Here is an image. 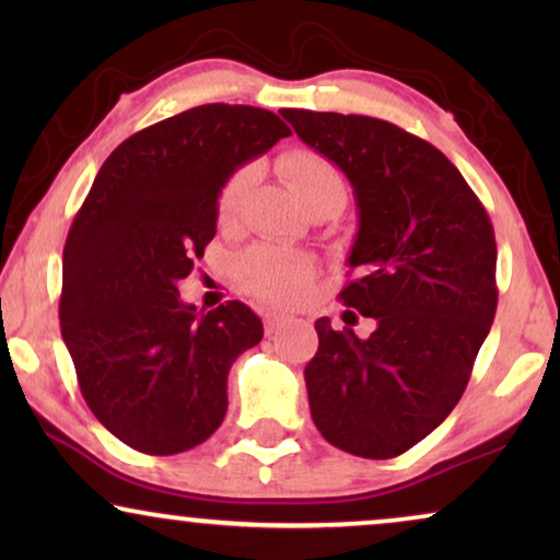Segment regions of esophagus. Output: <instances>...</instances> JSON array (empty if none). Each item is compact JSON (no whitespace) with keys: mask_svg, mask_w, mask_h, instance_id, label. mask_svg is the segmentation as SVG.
Returning a JSON list of instances; mask_svg holds the SVG:
<instances>
[{"mask_svg":"<svg viewBox=\"0 0 560 560\" xmlns=\"http://www.w3.org/2000/svg\"><path fill=\"white\" fill-rule=\"evenodd\" d=\"M262 320H265V331L267 334H275L282 324H285L288 316H285V313H278V311H267L265 316H262Z\"/></svg>","mask_w":560,"mask_h":560,"instance_id":"1","label":"esophagus"}]
</instances>
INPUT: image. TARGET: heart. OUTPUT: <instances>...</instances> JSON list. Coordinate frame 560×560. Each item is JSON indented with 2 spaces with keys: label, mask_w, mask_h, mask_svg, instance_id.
<instances>
[{
  "label": "heart",
  "mask_w": 560,
  "mask_h": 560,
  "mask_svg": "<svg viewBox=\"0 0 560 560\" xmlns=\"http://www.w3.org/2000/svg\"><path fill=\"white\" fill-rule=\"evenodd\" d=\"M278 167L301 206L308 213L334 211L347 206L349 186L343 173L316 150H290L278 160ZM249 183V167H236L221 183L217 194V219L232 221L240 211L244 190ZM240 280L249 293L267 303L290 305L305 293L313 278V259L298 249L255 244L236 262Z\"/></svg>",
  "instance_id": "obj_1"
}]
</instances>
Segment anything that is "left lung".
<instances>
[{
  "label": "left lung",
  "mask_w": 560,
  "mask_h": 560,
  "mask_svg": "<svg viewBox=\"0 0 560 560\" xmlns=\"http://www.w3.org/2000/svg\"><path fill=\"white\" fill-rule=\"evenodd\" d=\"M282 117L354 186L349 267L359 278L339 298L377 320L370 339L316 320L318 351L305 366L313 423L347 454L400 456L456 408L492 328V221L458 167L393 121L308 109Z\"/></svg>",
  "instance_id": "8db88e82"
}]
</instances>
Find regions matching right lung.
Returning a JSON list of instances; mask_svg holds the SVG:
<instances>
[{
	"mask_svg": "<svg viewBox=\"0 0 560 560\" xmlns=\"http://www.w3.org/2000/svg\"><path fill=\"white\" fill-rule=\"evenodd\" d=\"M288 135L257 106H194L127 137L75 213L60 334L83 400L129 448L180 454L224 420L229 370L262 320L240 301L198 313L178 280L217 234L226 175Z\"/></svg>",
	"mask_w": 560,
	"mask_h": 560,
	"instance_id": "obj_1",
	"label": "right lung"
}]
</instances>
